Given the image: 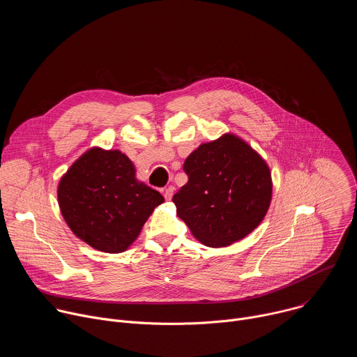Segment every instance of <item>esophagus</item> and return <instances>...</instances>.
Wrapping results in <instances>:
<instances>
[{
  "label": "esophagus",
  "mask_w": 357,
  "mask_h": 357,
  "mask_svg": "<svg viewBox=\"0 0 357 357\" xmlns=\"http://www.w3.org/2000/svg\"><path fill=\"white\" fill-rule=\"evenodd\" d=\"M164 196H165V199H167V200H171V199H172V196H174V188H172V186H169V188L164 189Z\"/></svg>",
  "instance_id": "34e87169"
}]
</instances>
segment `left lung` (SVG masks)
I'll return each mask as SVG.
<instances>
[{
	"mask_svg": "<svg viewBox=\"0 0 357 357\" xmlns=\"http://www.w3.org/2000/svg\"><path fill=\"white\" fill-rule=\"evenodd\" d=\"M188 183L172 197L176 215L208 247L244 238L264 219L273 193L266 161L245 141L225 134L185 160Z\"/></svg>",
	"mask_w": 357,
	"mask_h": 357,
	"instance_id": "8db88e82",
	"label": "left lung"
}]
</instances>
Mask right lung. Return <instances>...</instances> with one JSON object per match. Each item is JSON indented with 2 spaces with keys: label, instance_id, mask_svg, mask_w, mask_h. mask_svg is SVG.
Returning a JSON list of instances; mask_svg holds the SVG:
<instances>
[{
  "label": "right lung",
  "instance_id": "add662e5",
  "mask_svg": "<svg viewBox=\"0 0 357 357\" xmlns=\"http://www.w3.org/2000/svg\"><path fill=\"white\" fill-rule=\"evenodd\" d=\"M58 200L65 222L80 240L98 251L123 252L164 197L135 178L132 162L121 151L94 146L62 176Z\"/></svg>",
  "mask_w": 357,
  "mask_h": 357
}]
</instances>
